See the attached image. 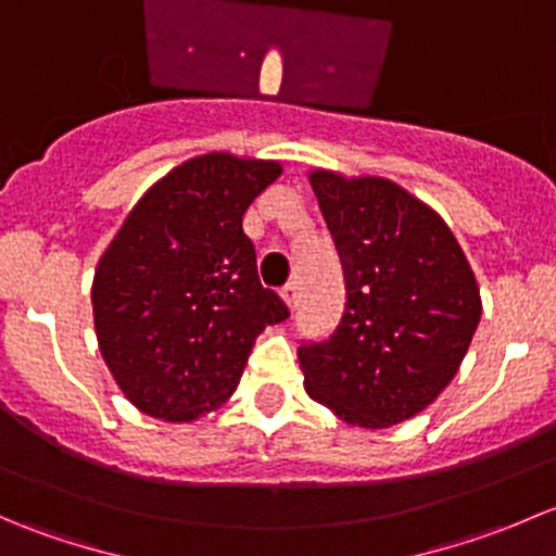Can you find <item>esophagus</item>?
<instances>
[{"label":"esophagus","mask_w":556,"mask_h":556,"mask_svg":"<svg viewBox=\"0 0 556 556\" xmlns=\"http://www.w3.org/2000/svg\"><path fill=\"white\" fill-rule=\"evenodd\" d=\"M282 299H285V304H288V309H295V306H299V285L295 282L285 285Z\"/></svg>","instance_id":"34e87169"}]
</instances>
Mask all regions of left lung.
Here are the masks:
<instances>
[{
	"mask_svg": "<svg viewBox=\"0 0 556 556\" xmlns=\"http://www.w3.org/2000/svg\"><path fill=\"white\" fill-rule=\"evenodd\" d=\"M346 304L339 328L299 346L304 387L341 422L382 430L452 382L481 319L476 274L444 217L384 177L312 169Z\"/></svg>",
	"mask_w": 556,
	"mask_h": 556,
	"instance_id": "left-lung-1",
	"label": "left lung"
}]
</instances>
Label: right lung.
Returning a JSON list of instances; mask_svg holds the SVG:
<instances>
[{"mask_svg":"<svg viewBox=\"0 0 556 556\" xmlns=\"http://www.w3.org/2000/svg\"><path fill=\"white\" fill-rule=\"evenodd\" d=\"M279 161L206 153L174 166L134 204L93 274L102 357L123 395L164 422L228 401L266 325L290 317L257 279L247 206Z\"/></svg>","mask_w":556,"mask_h":556,"instance_id":"right-lung-1","label":"right lung"}]
</instances>
